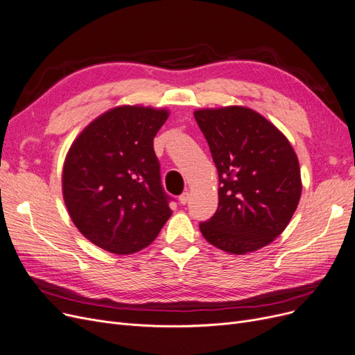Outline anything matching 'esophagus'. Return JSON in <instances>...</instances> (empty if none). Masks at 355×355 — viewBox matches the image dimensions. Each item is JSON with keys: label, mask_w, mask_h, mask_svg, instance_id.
<instances>
[{"label": "esophagus", "mask_w": 355, "mask_h": 355, "mask_svg": "<svg viewBox=\"0 0 355 355\" xmlns=\"http://www.w3.org/2000/svg\"><path fill=\"white\" fill-rule=\"evenodd\" d=\"M188 201H189V192H183V193L179 196V202H180L182 205H185Z\"/></svg>", "instance_id": "34e87169"}]
</instances>
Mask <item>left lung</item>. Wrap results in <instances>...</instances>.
Masks as SVG:
<instances>
[{"label": "left lung", "mask_w": 355, "mask_h": 355, "mask_svg": "<svg viewBox=\"0 0 355 355\" xmlns=\"http://www.w3.org/2000/svg\"><path fill=\"white\" fill-rule=\"evenodd\" d=\"M218 172V208L200 230L212 246L245 254L284 232L302 195L297 155L275 126L242 106L193 113Z\"/></svg>", "instance_id": "obj_1"}]
</instances>
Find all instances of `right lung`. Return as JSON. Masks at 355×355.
Segmentation results:
<instances>
[{
	"label": "right lung",
	"instance_id": "1",
	"mask_svg": "<svg viewBox=\"0 0 355 355\" xmlns=\"http://www.w3.org/2000/svg\"><path fill=\"white\" fill-rule=\"evenodd\" d=\"M166 109L119 106L71 146L62 191L69 217L92 243L116 254L148 246L172 216L153 139Z\"/></svg>",
	"mask_w": 355,
	"mask_h": 355
}]
</instances>
